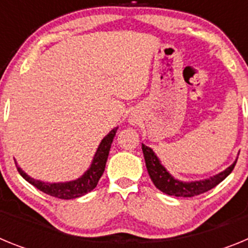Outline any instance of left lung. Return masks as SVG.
<instances>
[{"label":"left lung","mask_w":248,"mask_h":248,"mask_svg":"<svg viewBox=\"0 0 248 248\" xmlns=\"http://www.w3.org/2000/svg\"><path fill=\"white\" fill-rule=\"evenodd\" d=\"M141 149H143L144 159H145L146 169H148L149 176L153 180L154 185L156 186L160 191L165 192L166 195L170 196H176V198H192V196H198V195L203 194V192L209 191V190L214 189L215 186L218 185L222 180H225L231 171L233 170L236 165L235 163L231 166L223 170L222 172L214 176L205 179V180L200 181H190V183H184V181L177 180L175 177L169 174L168 170L161 165L160 160L155 155L153 149L149 146L141 144Z\"/></svg>","instance_id":"obj_1"}]
</instances>
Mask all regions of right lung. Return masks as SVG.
Segmentation results:
<instances>
[{
  "label": "right lung",
  "instance_id": "obj_1",
  "mask_svg": "<svg viewBox=\"0 0 248 248\" xmlns=\"http://www.w3.org/2000/svg\"><path fill=\"white\" fill-rule=\"evenodd\" d=\"M117 129H113V130L109 133L107 137H104V139L100 141L99 146L97 149V153L94 155L93 161H92L91 168L84 172L80 177H78L77 180L73 181H67V183H43V181L34 180L32 177L28 176L18 165H17V170L21 174V176L25 179L26 181H28L30 184L37 187L38 190H41L45 194L50 195L53 198L62 199V200H71V199L79 198L83 195L88 194L92 190L97 186L98 181L102 177L103 172H104L105 164H107V159H108L109 150H110L111 143H113V139L115 137V133H117Z\"/></svg>",
  "mask_w": 248,
  "mask_h": 248
}]
</instances>
